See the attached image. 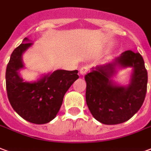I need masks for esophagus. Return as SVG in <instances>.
Returning <instances> with one entry per match:
<instances>
[{
  "instance_id": "esophagus-1",
  "label": "esophagus",
  "mask_w": 151,
  "mask_h": 151,
  "mask_svg": "<svg viewBox=\"0 0 151 151\" xmlns=\"http://www.w3.org/2000/svg\"><path fill=\"white\" fill-rule=\"evenodd\" d=\"M88 70H89V68L87 66H82L80 69V73H81V75H85V74H86V73L88 72Z\"/></svg>"
}]
</instances>
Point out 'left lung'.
Masks as SVG:
<instances>
[{
  "instance_id": "left-lung-1",
  "label": "left lung",
  "mask_w": 151,
  "mask_h": 151,
  "mask_svg": "<svg viewBox=\"0 0 151 151\" xmlns=\"http://www.w3.org/2000/svg\"><path fill=\"white\" fill-rule=\"evenodd\" d=\"M117 65L134 69L128 87L113 85L111 77ZM147 71L140 53L127 50L111 64L98 65L85 76L86 100L96 120L116 125L132 118L142 106L147 88Z\"/></svg>"
}]
</instances>
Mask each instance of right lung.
Returning a JSON list of instances; mask_svg holds the SVG:
<instances>
[{"label": "right lung", "mask_w": 151, "mask_h": 151, "mask_svg": "<svg viewBox=\"0 0 151 151\" xmlns=\"http://www.w3.org/2000/svg\"><path fill=\"white\" fill-rule=\"evenodd\" d=\"M17 47L7 65L6 90L11 106L24 120L34 124H45L53 120L61 106L65 93L78 78V70H56L37 82L23 81L18 70L23 68L22 56L32 45L25 42Z\"/></svg>", "instance_id": "1"}]
</instances>
